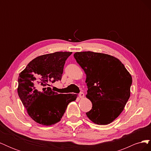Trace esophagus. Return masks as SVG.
Listing matches in <instances>:
<instances>
[{
	"instance_id": "esophagus-1",
	"label": "esophagus",
	"mask_w": 151,
	"mask_h": 151,
	"mask_svg": "<svg viewBox=\"0 0 151 151\" xmlns=\"http://www.w3.org/2000/svg\"><path fill=\"white\" fill-rule=\"evenodd\" d=\"M79 96L80 98H83L84 97V94L83 93V92H81L79 94Z\"/></svg>"
}]
</instances>
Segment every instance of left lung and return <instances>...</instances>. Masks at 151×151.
<instances>
[{
  "label": "left lung",
  "mask_w": 151,
  "mask_h": 151,
  "mask_svg": "<svg viewBox=\"0 0 151 151\" xmlns=\"http://www.w3.org/2000/svg\"><path fill=\"white\" fill-rule=\"evenodd\" d=\"M74 57L86 74V98L92 103L87 116L98 125H107L120 115L130 96L132 78L118 58L93 52Z\"/></svg>",
  "instance_id": "8db88e82"
}]
</instances>
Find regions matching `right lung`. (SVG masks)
Listing matches in <instances>:
<instances>
[{
    "mask_svg": "<svg viewBox=\"0 0 151 151\" xmlns=\"http://www.w3.org/2000/svg\"><path fill=\"white\" fill-rule=\"evenodd\" d=\"M72 53L57 52L39 56L19 74L18 95L29 116L41 125L50 126L60 121L68 103L77 97L58 94L50 87L61 81L65 60Z\"/></svg>",
    "mask_w": 151,
    "mask_h": 151,
    "instance_id": "1",
    "label": "right lung"
}]
</instances>
